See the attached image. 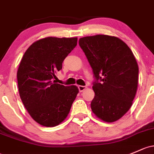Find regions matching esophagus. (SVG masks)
I'll list each match as a JSON object with an SVG mask.
<instances>
[{"label": "esophagus", "instance_id": "1", "mask_svg": "<svg viewBox=\"0 0 154 154\" xmlns=\"http://www.w3.org/2000/svg\"><path fill=\"white\" fill-rule=\"evenodd\" d=\"M78 88H79V91H80V92H82V91H83L84 90H85V88H86V87L83 86V85H79Z\"/></svg>", "mask_w": 154, "mask_h": 154}]
</instances>
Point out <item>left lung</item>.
<instances>
[{
	"label": "left lung",
	"instance_id": "left-lung-1",
	"mask_svg": "<svg viewBox=\"0 0 154 154\" xmlns=\"http://www.w3.org/2000/svg\"><path fill=\"white\" fill-rule=\"evenodd\" d=\"M79 44L97 80L91 108L97 117L114 122L128 111L138 87L139 67L131 48L121 39L106 35L80 38Z\"/></svg>",
	"mask_w": 154,
	"mask_h": 154
}]
</instances>
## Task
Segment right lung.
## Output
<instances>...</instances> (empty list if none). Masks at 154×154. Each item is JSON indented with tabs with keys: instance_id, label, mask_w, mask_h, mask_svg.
<instances>
[{
	"instance_id": "1",
	"label": "right lung",
	"mask_w": 154,
	"mask_h": 154,
	"mask_svg": "<svg viewBox=\"0 0 154 154\" xmlns=\"http://www.w3.org/2000/svg\"><path fill=\"white\" fill-rule=\"evenodd\" d=\"M77 38L48 37L27 48L17 72L19 94L32 119L45 127H54L69 115L79 89L57 83L56 74L77 46Z\"/></svg>"
}]
</instances>
